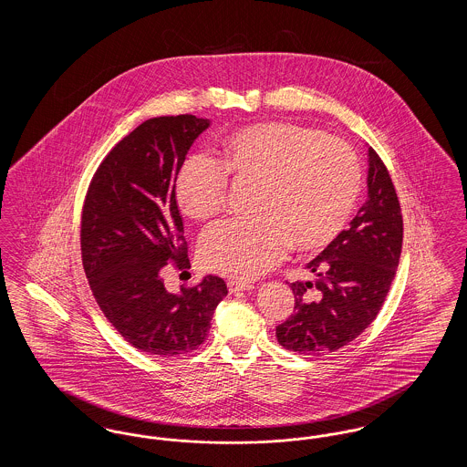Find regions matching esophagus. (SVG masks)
Instances as JSON below:
<instances>
[{
  "label": "esophagus",
  "instance_id": "34e87169",
  "mask_svg": "<svg viewBox=\"0 0 467 467\" xmlns=\"http://www.w3.org/2000/svg\"><path fill=\"white\" fill-rule=\"evenodd\" d=\"M227 289H229L231 294H236V292H240V290L254 289V284H250V282H240V280H229V282H227Z\"/></svg>",
  "mask_w": 467,
  "mask_h": 467
}]
</instances>
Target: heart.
<instances>
[{
	"instance_id": "1",
	"label": "heart",
	"mask_w": 467,
	"mask_h": 467,
	"mask_svg": "<svg viewBox=\"0 0 467 467\" xmlns=\"http://www.w3.org/2000/svg\"><path fill=\"white\" fill-rule=\"evenodd\" d=\"M257 182L254 221L210 227L200 261L210 271L252 280L290 248L320 250L345 231L360 192V164L350 145L294 122H263L225 136L215 162L189 157L175 178L178 210L208 221L225 202L227 182Z\"/></svg>"
}]
</instances>
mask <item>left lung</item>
I'll return each instance as SVG.
<instances>
[{
    "label": "left lung",
    "instance_id": "8db88e82",
    "mask_svg": "<svg viewBox=\"0 0 467 467\" xmlns=\"http://www.w3.org/2000/svg\"><path fill=\"white\" fill-rule=\"evenodd\" d=\"M368 147V201L350 227L294 282L296 306L276 327L278 343L303 356H327L354 341L375 318L400 265L402 217L390 175Z\"/></svg>",
    "mask_w": 467,
    "mask_h": 467
}]
</instances>
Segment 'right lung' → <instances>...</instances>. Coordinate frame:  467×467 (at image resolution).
<instances>
[{
  "label": "right lung",
  "instance_id": "1",
  "mask_svg": "<svg viewBox=\"0 0 467 467\" xmlns=\"http://www.w3.org/2000/svg\"><path fill=\"white\" fill-rule=\"evenodd\" d=\"M210 119L154 117L120 140L90 182L82 212V261L105 317L134 348L175 357L196 350L225 282L208 275L170 292L162 269L191 267L173 185L189 149Z\"/></svg>",
  "mask_w": 467,
  "mask_h": 467
}]
</instances>
